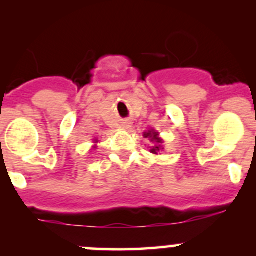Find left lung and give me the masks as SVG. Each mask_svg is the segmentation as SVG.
<instances>
[{"label":"left lung","mask_w":256,"mask_h":256,"mask_svg":"<svg viewBox=\"0 0 256 256\" xmlns=\"http://www.w3.org/2000/svg\"><path fill=\"white\" fill-rule=\"evenodd\" d=\"M158 135H160V134L156 132L154 130H148L147 132L144 134V138H150V140H151L152 146L150 147V148H151L150 151H151L152 154H157L160 151H161V150H164V146H162L164 141H162V138H160Z\"/></svg>","instance_id":"1"}]
</instances>
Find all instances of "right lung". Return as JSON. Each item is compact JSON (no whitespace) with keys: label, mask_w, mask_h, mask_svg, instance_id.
I'll return each mask as SVG.
<instances>
[{"label":"right lung","mask_w":256,"mask_h":256,"mask_svg":"<svg viewBox=\"0 0 256 256\" xmlns=\"http://www.w3.org/2000/svg\"><path fill=\"white\" fill-rule=\"evenodd\" d=\"M94 144H98V140H96V138H95V140H94ZM94 148H95V146H94Z\"/></svg>","instance_id":"obj_1"}]
</instances>
